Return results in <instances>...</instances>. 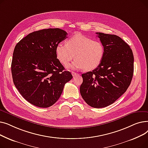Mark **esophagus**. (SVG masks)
I'll return each instance as SVG.
<instances>
[{
	"instance_id": "34e87169",
	"label": "esophagus",
	"mask_w": 148,
	"mask_h": 148,
	"mask_svg": "<svg viewBox=\"0 0 148 148\" xmlns=\"http://www.w3.org/2000/svg\"><path fill=\"white\" fill-rule=\"evenodd\" d=\"M71 74H72V75H73V76H75V75H77V74H78L77 73H75V72H72Z\"/></svg>"
}]
</instances>
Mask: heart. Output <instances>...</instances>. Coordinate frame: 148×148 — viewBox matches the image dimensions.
Instances as JSON below:
<instances>
[{
	"label": "heart",
	"instance_id": "heart-1",
	"mask_svg": "<svg viewBox=\"0 0 148 148\" xmlns=\"http://www.w3.org/2000/svg\"><path fill=\"white\" fill-rule=\"evenodd\" d=\"M104 52L101 42L80 34L68 39L66 44L60 43L56 47V57L64 65H68L75 55L76 59L67 66L70 69L84 68L91 71L97 68L101 63Z\"/></svg>",
	"mask_w": 148,
	"mask_h": 148
}]
</instances>
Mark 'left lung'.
I'll list each match as a JSON object with an SVG mask.
<instances>
[{
    "mask_svg": "<svg viewBox=\"0 0 148 148\" xmlns=\"http://www.w3.org/2000/svg\"><path fill=\"white\" fill-rule=\"evenodd\" d=\"M104 47L101 64L83 74L80 92L89 106L103 108L115 102L126 92L134 73V56L130 46L119 36L97 32Z\"/></svg>",
    "mask_w": 148,
    "mask_h": 148,
    "instance_id": "left-lung-1",
    "label": "left lung"
}]
</instances>
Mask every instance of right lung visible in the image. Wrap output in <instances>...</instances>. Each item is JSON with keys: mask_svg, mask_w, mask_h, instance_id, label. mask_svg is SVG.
<instances>
[{"mask_svg": "<svg viewBox=\"0 0 148 148\" xmlns=\"http://www.w3.org/2000/svg\"><path fill=\"white\" fill-rule=\"evenodd\" d=\"M66 35L59 28L42 29L29 34L15 47L11 63L14 84L22 97L36 107L53 105L73 78L56 54L57 45Z\"/></svg>", "mask_w": 148, "mask_h": 148, "instance_id": "add662e5", "label": "right lung"}]
</instances>
